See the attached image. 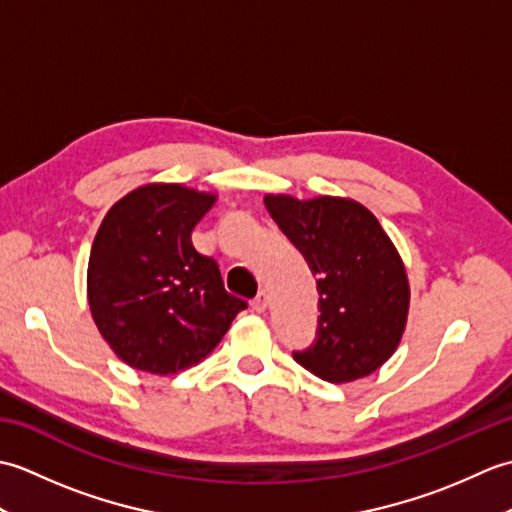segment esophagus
I'll return each instance as SVG.
<instances>
[{
    "mask_svg": "<svg viewBox=\"0 0 512 512\" xmlns=\"http://www.w3.org/2000/svg\"><path fill=\"white\" fill-rule=\"evenodd\" d=\"M250 306H253L255 312H266V308H268V295H266V290H259L257 297H255L253 301H250Z\"/></svg>",
    "mask_w": 512,
    "mask_h": 512,
    "instance_id": "esophagus-1",
    "label": "esophagus"
}]
</instances>
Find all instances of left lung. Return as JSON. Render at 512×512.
<instances>
[{
  "label": "left lung",
  "mask_w": 512,
  "mask_h": 512,
  "mask_svg": "<svg viewBox=\"0 0 512 512\" xmlns=\"http://www.w3.org/2000/svg\"><path fill=\"white\" fill-rule=\"evenodd\" d=\"M264 202L317 277V339L295 361L330 383L376 372L396 352L409 312L405 266L383 226L347 198L266 195Z\"/></svg>",
  "instance_id": "obj_1"
}]
</instances>
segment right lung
Here are the masks:
<instances>
[{"mask_svg":"<svg viewBox=\"0 0 512 512\" xmlns=\"http://www.w3.org/2000/svg\"><path fill=\"white\" fill-rule=\"evenodd\" d=\"M213 193L145 184L103 217L88 264V301L114 354L149 374H176L213 352L244 299L226 292L220 266L191 231Z\"/></svg>","mask_w":512,"mask_h":512,"instance_id":"1","label":"right lung"}]
</instances>
